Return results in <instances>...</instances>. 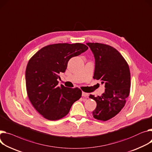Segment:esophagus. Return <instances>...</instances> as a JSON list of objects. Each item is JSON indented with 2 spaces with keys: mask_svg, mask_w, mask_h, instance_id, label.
<instances>
[{
  "mask_svg": "<svg viewBox=\"0 0 152 152\" xmlns=\"http://www.w3.org/2000/svg\"><path fill=\"white\" fill-rule=\"evenodd\" d=\"M82 96H84V97H87L88 96V94L87 93H86V92H83L82 93Z\"/></svg>",
  "mask_w": 152,
  "mask_h": 152,
  "instance_id": "1",
  "label": "esophagus"
}]
</instances>
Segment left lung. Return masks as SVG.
Returning <instances> with one entry per match:
<instances>
[{"instance_id": "8db88e82", "label": "left lung", "mask_w": 152, "mask_h": 152, "mask_svg": "<svg viewBox=\"0 0 152 152\" xmlns=\"http://www.w3.org/2000/svg\"><path fill=\"white\" fill-rule=\"evenodd\" d=\"M87 45L95 58L94 79L105 83L106 88L101 96H89L96 103L92 115L95 119L107 121L118 114L125 105L131 87L129 68L124 57L114 48L98 43Z\"/></svg>"}]
</instances>
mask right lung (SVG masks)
<instances>
[{
  "label": "right lung",
  "instance_id": "right-lung-1",
  "mask_svg": "<svg viewBox=\"0 0 152 152\" xmlns=\"http://www.w3.org/2000/svg\"><path fill=\"white\" fill-rule=\"evenodd\" d=\"M81 43H57L42 48L28 60L26 70L27 93L30 103L44 118L57 120L66 116L82 96L80 88L58 86L60 72L69 60L86 51Z\"/></svg>",
  "mask_w": 152,
  "mask_h": 152
}]
</instances>
